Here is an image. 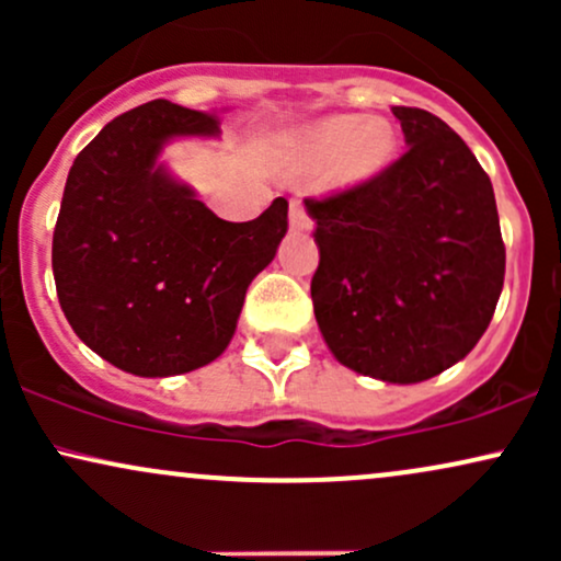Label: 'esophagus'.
I'll use <instances>...</instances> for the list:
<instances>
[{"label": "esophagus", "mask_w": 561, "mask_h": 561, "mask_svg": "<svg viewBox=\"0 0 561 561\" xmlns=\"http://www.w3.org/2000/svg\"><path fill=\"white\" fill-rule=\"evenodd\" d=\"M289 229H293V231H308V229H311V218H308L300 199H293V203H289Z\"/></svg>", "instance_id": "1"}]
</instances>
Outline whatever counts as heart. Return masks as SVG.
<instances>
[{
	"instance_id": "b5f03b06",
	"label": "heart",
	"mask_w": 561,
	"mask_h": 561,
	"mask_svg": "<svg viewBox=\"0 0 561 561\" xmlns=\"http://www.w3.org/2000/svg\"><path fill=\"white\" fill-rule=\"evenodd\" d=\"M398 139L390 124L364 115H327L302 126L287 139L285 160L293 171L311 173L330 163V182L337 190H356L390 169Z\"/></svg>"
}]
</instances>
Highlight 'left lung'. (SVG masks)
<instances>
[{
    "mask_svg": "<svg viewBox=\"0 0 561 561\" xmlns=\"http://www.w3.org/2000/svg\"><path fill=\"white\" fill-rule=\"evenodd\" d=\"M409 150L375 182L306 199L317 224L313 313L358 375L414 385L467 356L504 287L493 184L465 139L420 107H392Z\"/></svg>",
    "mask_w": 561,
    "mask_h": 561,
    "instance_id": "1",
    "label": "left lung"
}]
</instances>
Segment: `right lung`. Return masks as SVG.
<instances>
[{"label": "right lung", "mask_w": 561, "mask_h": 561, "mask_svg": "<svg viewBox=\"0 0 561 561\" xmlns=\"http://www.w3.org/2000/svg\"><path fill=\"white\" fill-rule=\"evenodd\" d=\"M218 134L216 115L152 100L111 121L70 165L53 237L57 298L83 343L128 375L216 362L287 231L285 197L231 224L160 163L169 141Z\"/></svg>", "instance_id": "1"}]
</instances>
